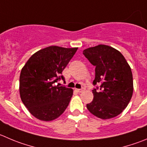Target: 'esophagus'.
<instances>
[{
	"label": "esophagus",
	"instance_id": "34e87169",
	"mask_svg": "<svg viewBox=\"0 0 147 147\" xmlns=\"http://www.w3.org/2000/svg\"><path fill=\"white\" fill-rule=\"evenodd\" d=\"M75 90L77 92H79V93H80V92H82L84 91V89H75Z\"/></svg>",
	"mask_w": 147,
	"mask_h": 147
}]
</instances>
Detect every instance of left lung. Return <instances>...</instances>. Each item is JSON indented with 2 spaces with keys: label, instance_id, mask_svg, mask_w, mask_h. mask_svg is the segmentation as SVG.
<instances>
[{
  "label": "left lung",
  "instance_id": "1",
  "mask_svg": "<svg viewBox=\"0 0 147 147\" xmlns=\"http://www.w3.org/2000/svg\"><path fill=\"white\" fill-rule=\"evenodd\" d=\"M84 56L95 66L94 99L86 105L88 110L102 119L121 114L132 97L134 85L131 67L118 50L105 45L89 47Z\"/></svg>",
  "mask_w": 147,
  "mask_h": 147
}]
</instances>
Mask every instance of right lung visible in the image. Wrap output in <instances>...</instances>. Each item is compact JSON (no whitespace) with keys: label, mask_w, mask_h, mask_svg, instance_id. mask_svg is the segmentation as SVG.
<instances>
[{"label":"right lung","mask_w":147,"mask_h":147,"mask_svg":"<svg viewBox=\"0 0 147 147\" xmlns=\"http://www.w3.org/2000/svg\"><path fill=\"white\" fill-rule=\"evenodd\" d=\"M78 47L50 46L30 57L21 71L19 92L29 113L40 121H50L65 111L73 89L56 85L65 80L62 71L76 53Z\"/></svg>","instance_id":"1"}]
</instances>
